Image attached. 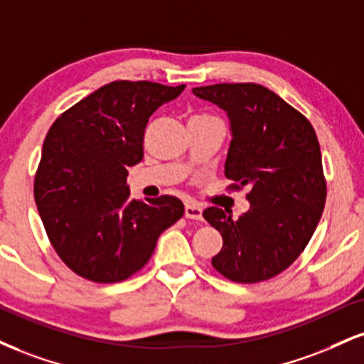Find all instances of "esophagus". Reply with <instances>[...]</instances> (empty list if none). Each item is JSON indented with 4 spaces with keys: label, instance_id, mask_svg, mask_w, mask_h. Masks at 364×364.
Segmentation results:
<instances>
[{
    "label": "esophagus",
    "instance_id": "1",
    "mask_svg": "<svg viewBox=\"0 0 364 364\" xmlns=\"http://www.w3.org/2000/svg\"><path fill=\"white\" fill-rule=\"evenodd\" d=\"M201 210L200 205L193 203V201H188L185 205V217L186 218H191V220H201Z\"/></svg>",
    "mask_w": 364,
    "mask_h": 364
}]
</instances>
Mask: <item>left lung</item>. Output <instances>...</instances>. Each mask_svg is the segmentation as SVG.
I'll list each match as a JSON object with an SVG mask.
<instances>
[{
  "instance_id": "1",
  "label": "left lung",
  "mask_w": 364,
  "mask_h": 364,
  "mask_svg": "<svg viewBox=\"0 0 364 364\" xmlns=\"http://www.w3.org/2000/svg\"><path fill=\"white\" fill-rule=\"evenodd\" d=\"M193 95L229 117L225 178L234 179V190L247 186L251 203L237 220L218 207L203 212L224 239L212 266L235 283L277 277L307 246L326 205L314 127L277 93L254 82L200 86Z\"/></svg>"
}]
</instances>
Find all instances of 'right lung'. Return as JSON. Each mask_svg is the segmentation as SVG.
<instances>
[{
	"label": "right lung",
	"instance_id": "1",
	"mask_svg": "<svg viewBox=\"0 0 364 364\" xmlns=\"http://www.w3.org/2000/svg\"><path fill=\"white\" fill-rule=\"evenodd\" d=\"M183 90L113 81L52 124L35 174V203L52 247L80 277L96 283L130 278L185 213L176 196L130 200L127 186V169L144 157L149 117Z\"/></svg>",
	"mask_w": 364,
	"mask_h": 364
}]
</instances>
